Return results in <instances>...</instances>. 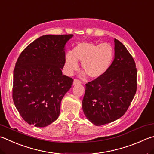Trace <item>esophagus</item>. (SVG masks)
<instances>
[{
	"mask_svg": "<svg viewBox=\"0 0 154 154\" xmlns=\"http://www.w3.org/2000/svg\"><path fill=\"white\" fill-rule=\"evenodd\" d=\"M80 83H82V82H80L79 80H78L77 79H75L73 81V85H77V84H80Z\"/></svg>",
	"mask_w": 154,
	"mask_h": 154,
	"instance_id": "34e87169",
	"label": "esophagus"
}]
</instances>
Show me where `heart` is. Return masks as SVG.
Returning <instances> with one entry per match:
<instances>
[{"label":"heart","mask_w":154,"mask_h":154,"mask_svg":"<svg viewBox=\"0 0 154 154\" xmlns=\"http://www.w3.org/2000/svg\"><path fill=\"white\" fill-rule=\"evenodd\" d=\"M113 57V47L109 43L82 42L65 54V70L66 74L72 75L78 69L77 61H80L83 70L89 77L98 78L108 71Z\"/></svg>","instance_id":"heart-1"}]
</instances>
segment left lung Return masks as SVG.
<instances>
[{"mask_svg":"<svg viewBox=\"0 0 154 154\" xmlns=\"http://www.w3.org/2000/svg\"><path fill=\"white\" fill-rule=\"evenodd\" d=\"M114 60L104 75L85 84L83 112L96 126L121 118L137 91V69L133 58L121 42L114 39Z\"/></svg>","mask_w":154,"mask_h":154,"instance_id":"1","label":"left lung"}]
</instances>
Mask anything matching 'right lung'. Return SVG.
Masks as SVG:
<instances>
[{"label":"right lung","instance_id":"1","mask_svg":"<svg viewBox=\"0 0 154 154\" xmlns=\"http://www.w3.org/2000/svg\"><path fill=\"white\" fill-rule=\"evenodd\" d=\"M73 35H45L19 55L13 71V100L26 122L44 127L58 119L73 79L63 75L65 46Z\"/></svg>","mask_w":154,"mask_h":154}]
</instances>
